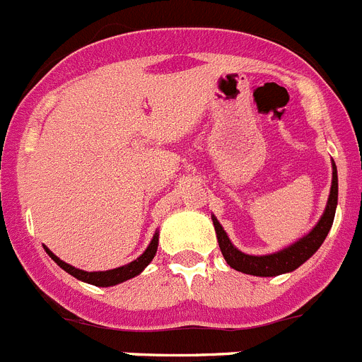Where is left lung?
<instances>
[{"label": "left lung", "mask_w": 362, "mask_h": 362, "mask_svg": "<svg viewBox=\"0 0 362 362\" xmlns=\"http://www.w3.org/2000/svg\"><path fill=\"white\" fill-rule=\"evenodd\" d=\"M335 207H337V168L332 162V187L323 216L319 218L317 226L307 236L299 238L298 242L278 250V252L265 254V256H250V254L238 250L230 243L229 236L223 230V227L220 226V221L216 220V216L213 214L211 218H213L218 243H220V250L223 254L226 262L234 270H240L243 274L269 278V276H279L285 274V272H292V270H296L299 265H303V263L310 258L312 254L321 247V243L325 242V238H327L328 230H330L332 223H334Z\"/></svg>", "instance_id": "obj_1"}]
</instances>
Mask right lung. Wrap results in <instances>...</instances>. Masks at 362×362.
<instances>
[{
  "label": "right lung",
  "instance_id": "1",
  "mask_svg": "<svg viewBox=\"0 0 362 362\" xmlns=\"http://www.w3.org/2000/svg\"><path fill=\"white\" fill-rule=\"evenodd\" d=\"M157 247H158V233H155V236H153V240H151V243L148 245V249H146L144 252L139 256V258L133 259V262L128 263V265L117 267V269H112V270H99V272H86V270L76 269V267L68 265V263H64L63 259L57 258V256H55L50 249H47V247H45V250H47L48 256H50V258L54 259V262L57 263L61 269L66 270L68 274H71L74 278L81 279V281H84V283H90V285H95V286H113V285H119V283H122V281H128V279H132V278H135V276L141 274L142 270H144L146 267L151 263V259L155 258V254H157Z\"/></svg>",
  "mask_w": 362,
  "mask_h": 362
}]
</instances>
